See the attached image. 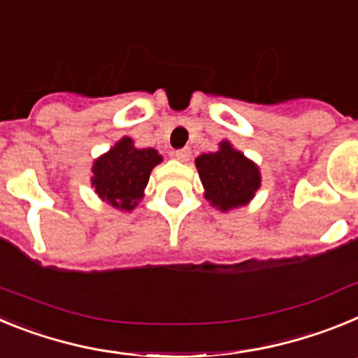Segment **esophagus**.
Returning a JSON list of instances; mask_svg holds the SVG:
<instances>
[{
	"label": "esophagus",
	"mask_w": 358,
	"mask_h": 358,
	"mask_svg": "<svg viewBox=\"0 0 358 358\" xmlns=\"http://www.w3.org/2000/svg\"><path fill=\"white\" fill-rule=\"evenodd\" d=\"M176 157L179 161H182V163H185V161H188L189 159V148H181V150H177Z\"/></svg>",
	"instance_id": "obj_1"
}]
</instances>
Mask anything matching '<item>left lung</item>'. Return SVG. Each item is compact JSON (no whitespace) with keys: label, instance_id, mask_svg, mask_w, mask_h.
I'll return each instance as SVG.
<instances>
[{"label":"left lung","instance_id":"obj_1","mask_svg":"<svg viewBox=\"0 0 358 358\" xmlns=\"http://www.w3.org/2000/svg\"><path fill=\"white\" fill-rule=\"evenodd\" d=\"M195 164L204 197L220 211L245 206L262 185L260 169L229 141H222L217 152L199 156Z\"/></svg>","mask_w":358,"mask_h":358}]
</instances>
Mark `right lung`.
<instances>
[{
    "instance_id": "right-lung-1",
    "label": "right lung",
    "mask_w": 358,
    "mask_h": 358,
    "mask_svg": "<svg viewBox=\"0 0 358 358\" xmlns=\"http://www.w3.org/2000/svg\"><path fill=\"white\" fill-rule=\"evenodd\" d=\"M161 161L156 148H136L131 138H122L93 163L91 185L109 206L132 211L143 199L152 169Z\"/></svg>"
}]
</instances>
